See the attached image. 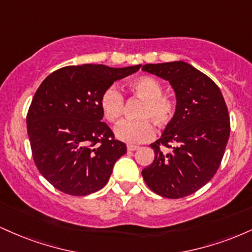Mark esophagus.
<instances>
[{
	"label": "esophagus",
	"instance_id": "34e87169",
	"mask_svg": "<svg viewBox=\"0 0 252 252\" xmlns=\"http://www.w3.org/2000/svg\"><path fill=\"white\" fill-rule=\"evenodd\" d=\"M137 148H138V147L134 146V144H128V147H126L128 152H134V150H136Z\"/></svg>",
	"mask_w": 252,
	"mask_h": 252
}]
</instances>
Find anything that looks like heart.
I'll return each mask as SVG.
<instances>
[{"label": "heart", "mask_w": 252, "mask_h": 252, "mask_svg": "<svg viewBox=\"0 0 252 252\" xmlns=\"http://www.w3.org/2000/svg\"><path fill=\"white\" fill-rule=\"evenodd\" d=\"M130 91L143 100L138 112L140 121H122L115 126V135L118 140L129 144L148 142L155 135V129L150 120L158 126H166L175 116L176 104L172 98L164 96L163 88L158 79L152 76H143L132 80ZM100 109L109 122H117L124 111V96L120 89L110 85L100 96Z\"/></svg>", "instance_id": "b5f03b06"}]
</instances>
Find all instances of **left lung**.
I'll return each mask as SVG.
<instances>
[{
    "label": "left lung",
    "mask_w": 252,
    "mask_h": 252,
    "mask_svg": "<svg viewBox=\"0 0 252 252\" xmlns=\"http://www.w3.org/2000/svg\"><path fill=\"white\" fill-rule=\"evenodd\" d=\"M142 70L168 80L176 96L175 116L150 144L155 158L142 176L156 194L184 198L205 186L220 166L230 136L227 106L217 84L189 63H146Z\"/></svg>",
    "instance_id": "left-lung-1"
}]
</instances>
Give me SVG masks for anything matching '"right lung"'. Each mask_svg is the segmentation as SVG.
Returning <instances> with one entry per match:
<instances>
[{"mask_svg":"<svg viewBox=\"0 0 252 252\" xmlns=\"http://www.w3.org/2000/svg\"><path fill=\"white\" fill-rule=\"evenodd\" d=\"M140 67L65 66L36 90L27 112V132L34 163L54 189L83 196L108 184L126 146L102 122L100 96L115 80Z\"/></svg>","mask_w":252,"mask_h":252,"instance_id":"add662e5","label":"right lung"}]
</instances>
